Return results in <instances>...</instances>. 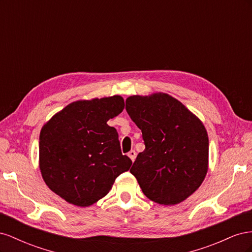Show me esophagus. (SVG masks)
I'll use <instances>...</instances> for the list:
<instances>
[{
	"mask_svg": "<svg viewBox=\"0 0 252 252\" xmlns=\"http://www.w3.org/2000/svg\"><path fill=\"white\" fill-rule=\"evenodd\" d=\"M128 157L131 158V161H132V162H134L135 157H136V152H135L134 150H130V151L128 152Z\"/></svg>",
	"mask_w": 252,
	"mask_h": 252,
	"instance_id": "1",
	"label": "esophagus"
}]
</instances>
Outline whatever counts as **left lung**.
I'll use <instances>...</instances> for the list:
<instances>
[{
	"label": "left lung",
	"instance_id": "8db88e82",
	"mask_svg": "<svg viewBox=\"0 0 252 252\" xmlns=\"http://www.w3.org/2000/svg\"><path fill=\"white\" fill-rule=\"evenodd\" d=\"M126 110L145 144L130 169L143 193L166 206L186 200L208 170V134L200 119L163 93L129 96Z\"/></svg>",
	"mask_w": 252,
	"mask_h": 252
}]
</instances>
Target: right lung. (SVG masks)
Instances as JSON below:
<instances>
[{
  "label": "right lung",
  "mask_w": 252,
  "mask_h": 252,
  "mask_svg": "<svg viewBox=\"0 0 252 252\" xmlns=\"http://www.w3.org/2000/svg\"><path fill=\"white\" fill-rule=\"evenodd\" d=\"M124 106L120 95L77 101L43 126L40 170L46 185L66 202L80 207L94 204L130 168L118 131L107 124Z\"/></svg>",
  "instance_id": "right-lung-1"
}]
</instances>
